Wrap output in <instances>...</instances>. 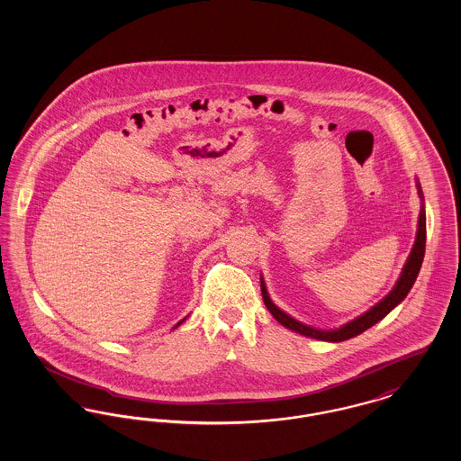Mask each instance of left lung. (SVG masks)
I'll list each match as a JSON object with an SVG mask.
<instances>
[{
  "instance_id": "obj_1",
  "label": "left lung",
  "mask_w": 461,
  "mask_h": 461,
  "mask_svg": "<svg viewBox=\"0 0 461 461\" xmlns=\"http://www.w3.org/2000/svg\"><path fill=\"white\" fill-rule=\"evenodd\" d=\"M418 195L421 198V207H420V216H418L417 240L411 249V254L408 258V261L404 264L399 280L395 282L394 288L375 306L366 311L365 314L357 316L356 320H352L349 323L342 325L337 330H318L312 327H307L304 323L294 320L292 316H288L285 311H282L280 307L275 306L273 301L267 295V290L264 285L263 276H261V292H263L264 304L267 307V311L273 314V318L282 323L285 329L297 331L304 337L311 339H318V340H325V342H342L352 339L359 333H363L365 330L370 329L375 323H378L382 318H385L393 309H394L411 290V286L417 280L418 271L423 263V256H425V237H427V226H425V205H423V194L420 188V183H417Z\"/></svg>"
}]
</instances>
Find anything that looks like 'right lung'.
<instances>
[{
    "label": "right lung",
    "instance_id": "add662e5",
    "mask_svg": "<svg viewBox=\"0 0 461 461\" xmlns=\"http://www.w3.org/2000/svg\"><path fill=\"white\" fill-rule=\"evenodd\" d=\"M185 320H186V318H183V320H181V321H179V323H177V325H176V327H179V325H181V323H183V321H185ZM175 327V329H176Z\"/></svg>",
    "mask_w": 461,
    "mask_h": 461
}]
</instances>
